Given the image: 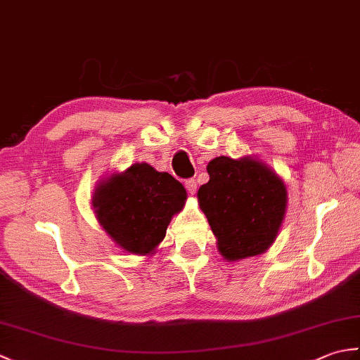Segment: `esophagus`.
<instances>
[{"instance_id":"34e87169","label":"esophagus","mask_w":360,"mask_h":360,"mask_svg":"<svg viewBox=\"0 0 360 360\" xmlns=\"http://www.w3.org/2000/svg\"><path fill=\"white\" fill-rule=\"evenodd\" d=\"M186 188L190 195L196 193V181L195 179H187L186 181Z\"/></svg>"}]
</instances>
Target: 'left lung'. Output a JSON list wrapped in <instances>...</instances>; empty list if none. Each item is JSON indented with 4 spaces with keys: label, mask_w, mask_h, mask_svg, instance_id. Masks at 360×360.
I'll use <instances>...</instances> for the list:
<instances>
[{
    "label": "left lung",
    "mask_w": 360,
    "mask_h": 360,
    "mask_svg": "<svg viewBox=\"0 0 360 360\" xmlns=\"http://www.w3.org/2000/svg\"><path fill=\"white\" fill-rule=\"evenodd\" d=\"M207 173L210 179L198 190V201L217 236L219 254L229 262L264 254L285 219V182L250 156L215 158Z\"/></svg>",
    "instance_id": "8db88e82"
}]
</instances>
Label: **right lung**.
I'll use <instances>...</instances> for the list:
<instances>
[{"instance_id":"obj_1","label":"right lung","mask_w":360,"mask_h":360,"mask_svg":"<svg viewBox=\"0 0 360 360\" xmlns=\"http://www.w3.org/2000/svg\"><path fill=\"white\" fill-rule=\"evenodd\" d=\"M186 200L184 186L172 174L136 162L98 182L93 209L117 246L134 255H150L165 238L167 226Z\"/></svg>"}]
</instances>
